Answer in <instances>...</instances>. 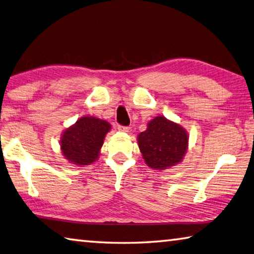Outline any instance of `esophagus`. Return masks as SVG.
<instances>
[{
	"label": "esophagus",
	"mask_w": 254,
	"mask_h": 254,
	"mask_svg": "<svg viewBox=\"0 0 254 254\" xmlns=\"http://www.w3.org/2000/svg\"><path fill=\"white\" fill-rule=\"evenodd\" d=\"M119 131H121V132H128L130 131V127H122V126H119Z\"/></svg>",
	"instance_id": "34e87169"
}]
</instances>
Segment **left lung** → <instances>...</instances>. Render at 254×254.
Returning a JSON list of instances; mask_svg holds the SVG:
<instances>
[{
	"mask_svg": "<svg viewBox=\"0 0 254 254\" xmlns=\"http://www.w3.org/2000/svg\"><path fill=\"white\" fill-rule=\"evenodd\" d=\"M137 144L147 167L165 170L179 164L186 155L189 136L186 128L164 117H155L144 132L137 135Z\"/></svg>",
	"mask_w": 254,
	"mask_h": 254,
	"instance_id": "8db88e82",
	"label": "left lung"
}]
</instances>
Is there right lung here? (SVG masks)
Instances as JSON below:
<instances>
[{
    "label": "right lung",
    "mask_w": 254,
    "mask_h": 254,
    "mask_svg": "<svg viewBox=\"0 0 254 254\" xmlns=\"http://www.w3.org/2000/svg\"><path fill=\"white\" fill-rule=\"evenodd\" d=\"M111 124L94 117H82L63 132L61 151L68 162L89 165L98 160L104 137Z\"/></svg>",
    "instance_id": "obj_1"
}]
</instances>
